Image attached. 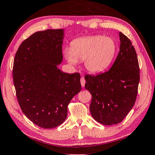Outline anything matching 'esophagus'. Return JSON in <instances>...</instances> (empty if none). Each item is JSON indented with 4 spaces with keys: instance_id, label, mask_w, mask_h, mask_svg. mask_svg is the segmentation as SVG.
Returning <instances> with one entry per match:
<instances>
[{
    "instance_id": "obj_1",
    "label": "esophagus",
    "mask_w": 155,
    "mask_h": 155,
    "mask_svg": "<svg viewBox=\"0 0 155 155\" xmlns=\"http://www.w3.org/2000/svg\"><path fill=\"white\" fill-rule=\"evenodd\" d=\"M80 82H81V85L83 87L85 86V84H86V80L85 79H84V77H81L80 79Z\"/></svg>"
}]
</instances>
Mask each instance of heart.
I'll return each mask as SVG.
<instances>
[{
    "label": "heart",
    "mask_w": 155,
    "mask_h": 155,
    "mask_svg": "<svg viewBox=\"0 0 155 155\" xmlns=\"http://www.w3.org/2000/svg\"><path fill=\"white\" fill-rule=\"evenodd\" d=\"M116 51V42L112 38L94 36L74 40L71 44V49L64 51V57L72 65L84 61L87 71L98 74L109 68Z\"/></svg>",
    "instance_id": "heart-1"
}]
</instances>
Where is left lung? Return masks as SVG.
Returning <instances> with one entry per match:
<instances>
[{
  "instance_id": "left-lung-1",
  "label": "left lung",
  "mask_w": 155,
  "mask_h": 155,
  "mask_svg": "<svg viewBox=\"0 0 155 155\" xmlns=\"http://www.w3.org/2000/svg\"><path fill=\"white\" fill-rule=\"evenodd\" d=\"M119 34V52L110 69L96 75H85V88L92 94L90 113L106 125L120 123L132 109L140 81L135 48L126 36Z\"/></svg>"
}]
</instances>
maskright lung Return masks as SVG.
Masks as SVG:
<instances>
[{
  "instance_id": "1",
  "label": "right lung",
  "mask_w": 155,
  "mask_h": 155,
  "mask_svg": "<svg viewBox=\"0 0 155 155\" xmlns=\"http://www.w3.org/2000/svg\"><path fill=\"white\" fill-rule=\"evenodd\" d=\"M64 35L63 29L37 31L21 44L15 56L13 77L19 106L30 121L45 129L65 121L69 103L81 89L79 73L58 68Z\"/></svg>"
}]
</instances>
